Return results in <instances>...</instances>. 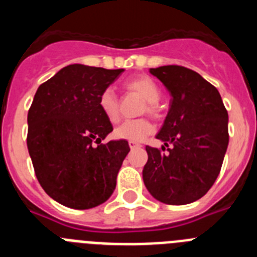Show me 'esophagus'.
Here are the masks:
<instances>
[{"instance_id": "obj_1", "label": "esophagus", "mask_w": 257, "mask_h": 257, "mask_svg": "<svg viewBox=\"0 0 257 257\" xmlns=\"http://www.w3.org/2000/svg\"><path fill=\"white\" fill-rule=\"evenodd\" d=\"M128 145H130V148H131V149L139 148V147H140L139 143H135V142H128Z\"/></svg>"}]
</instances>
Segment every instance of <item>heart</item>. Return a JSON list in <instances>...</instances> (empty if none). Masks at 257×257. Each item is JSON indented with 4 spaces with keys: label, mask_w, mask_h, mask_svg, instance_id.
<instances>
[{
    "label": "heart",
    "mask_w": 257,
    "mask_h": 257,
    "mask_svg": "<svg viewBox=\"0 0 257 257\" xmlns=\"http://www.w3.org/2000/svg\"><path fill=\"white\" fill-rule=\"evenodd\" d=\"M126 87L130 91L136 92L140 97L147 101V112L152 115H158V106L157 103L161 99V91L157 83L149 77H138L130 79L126 83ZM99 108L104 117L109 122L115 123L119 119V109H118V99L113 88H105L99 96ZM154 133V126L147 118L126 121L117 127L113 133L114 138L128 142H143V140Z\"/></svg>",
    "instance_id": "1"
}]
</instances>
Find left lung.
<instances>
[{
  "label": "left lung",
  "mask_w": 257,
  "mask_h": 257,
  "mask_svg": "<svg viewBox=\"0 0 257 257\" xmlns=\"http://www.w3.org/2000/svg\"><path fill=\"white\" fill-rule=\"evenodd\" d=\"M171 95L157 139L169 153L147 147L145 187L166 205H187L208 192L219 176L229 144L228 112L215 86L180 65L149 69ZM162 147V151H165Z\"/></svg>",
  "instance_id": "8db88e82"
}]
</instances>
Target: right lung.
Wrapping results in <instances>:
<instances>
[{
	"label": "right lung",
	"mask_w": 257,
	"mask_h": 257,
	"mask_svg": "<svg viewBox=\"0 0 257 257\" xmlns=\"http://www.w3.org/2000/svg\"><path fill=\"white\" fill-rule=\"evenodd\" d=\"M123 70L70 64L37 88L27 145L41 187L60 205L87 210L114 192L130 147L126 140L101 143L113 126L99 96Z\"/></svg>",
	"instance_id": "obj_1"
}]
</instances>
